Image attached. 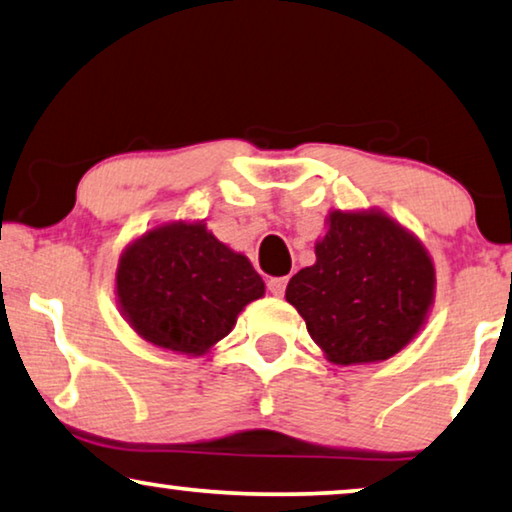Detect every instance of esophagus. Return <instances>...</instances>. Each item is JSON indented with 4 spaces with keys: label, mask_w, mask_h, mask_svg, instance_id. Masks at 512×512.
<instances>
[{
    "label": "esophagus",
    "mask_w": 512,
    "mask_h": 512,
    "mask_svg": "<svg viewBox=\"0 0 512 512\" xmlns=\"http://www.w3.org/2000/svg\"><path fill=\"white\" fill-rule=\"evenodd\" d=\"M285 287H287V276H276L266 280V290H269L273 297H283Z\"/></svg>",
    "instance_id": "1"
}]
</instances>
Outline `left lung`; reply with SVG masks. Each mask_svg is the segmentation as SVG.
<instances>
[{"label": "left lung", "mask_w": 512, "mask_h": 512, "mask_svg": "<svg viewBox=\"0 0 512 512\" xmlns=\"http://www.w3.org/2000/svg\"><path fill=\"white\" fill-rule=\"evenodd\" d=\"M315 257L292 276L285 299L331 362H380L422 327L434 299V264L387 215L331 213Z\"/></svg>", "instance_id": "obj_1"}]
</instances>
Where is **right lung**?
Segmentation results:
<instances>
[{
    "mask_svg": "<svg viewBox=\"0 0 512 512\" xmlns=\"http://www.w3.org/2000/svg\"><path fill=\"white\" fill-rule=\"evenodd\" d=\"M118 299L139 336L160 348L204 355L232 331L243 306L264 294L248 257L206 225H167L141 236L118 264Z\"/></svg>",
    "mask_w": 512,
    "mask_h": 512,
    "instance_id": "add662e5",
    "label": "right lung"
}]
</instances>
